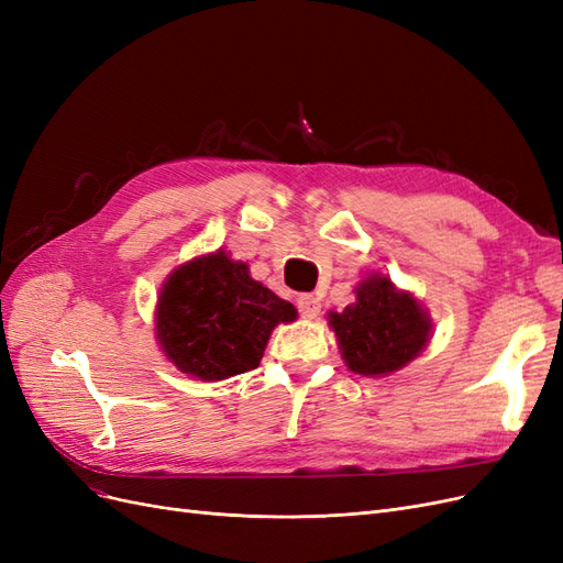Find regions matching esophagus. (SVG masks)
<instances>
[{
    "label": "esophagus",
    "instance_id": "obj_1",
    "mask_svg": "<svg viewBox=\"0 0 563 563\" xmlns=\"http://www.w3.org/2000/svg\"><path fill=\"white\" fill-rule=\"evenodd\" d=\"M296 305H298V310H300V314H302L305 319H314V317L319 314V310H321V302H319V298H317V296H312V294H302V296H298Z\"/></svg>",
    "mask_w": 563,
    "mask_h": 563
}]
</instances>
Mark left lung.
Wrapping results in <instances>:
<instances>
[{"label":"left lung","instance_id":"obj_1","mask_svg":"<svg viewBox=\"0 0 563 563\" xmlns=\"http://www.w3.org/2000/svg\"><path fill=\"white\" fill-rule=\"evenodd\" d=\"M354 294L356 300L343 312H329V327L347 368L376 378L416 360L432 331L422 305L383 275L366 277Z\"/></svg>","mask_w":563,"mask_h":563}]
</instances>
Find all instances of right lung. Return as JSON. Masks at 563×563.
<instances>
[{"mask_svg": "<svg viewBox=\"0 0 563 563\" xmlns=\"http://www.w3.org/2000/svg\"><path fill=\"white\" fill-rule=\"evenodd\" d=\"M296 317L291 302L251 279L246 263L218 249L168 275L155 331L176 368L199 380H225L258 366L277 323Z\"/></svg>", "mask_w": 563, "mask_h": 563, "instance_id": "1", "label": "right lung"}]
</instances>
